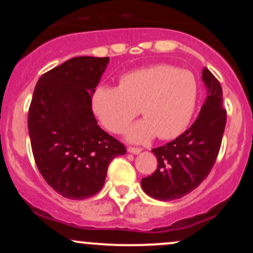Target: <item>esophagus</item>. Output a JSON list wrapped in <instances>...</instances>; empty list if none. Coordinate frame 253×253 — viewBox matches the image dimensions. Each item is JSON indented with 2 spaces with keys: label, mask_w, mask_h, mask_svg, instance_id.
Wrapping results in <instances>:
<instances>
[{
  "label": "esophagus",
  "mask_w": 253,
  "mask_h": 253,
  "mask_svg": "<svg viewBox=\"0 0 253 253\" xmlns=\"http://www.w3.org/2000/svg\"><path fill=\"white\" fill-rule=\"evenodd\" d=\"M128 152L133 153V155H138V153L141 152V149H139V147H128Z\"/></svg>",
  "instance_id": "esophagus-1"
}]
</instances>
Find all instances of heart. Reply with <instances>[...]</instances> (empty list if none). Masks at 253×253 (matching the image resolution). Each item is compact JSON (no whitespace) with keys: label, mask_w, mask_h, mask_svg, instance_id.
<instances>
[{"label":"heart","mask_w":253,"mask_h":253,"mask_svg":"<svg viewBox=\"0 0 253 253\" xmlns=\"http://www.w3.org/2000/svg\"><path fill=\"white\" fill-rule=\"evenodd\" d=\"M196 78L172 65H155L121 77L120 86L103 85L92 97V110L107 129L121 133L139 114L127 133L135 143L156 134L161 139L178 136L189 125L197 102Z\"/></svg>","instance_id":"b5f03b06"}]
</instances>
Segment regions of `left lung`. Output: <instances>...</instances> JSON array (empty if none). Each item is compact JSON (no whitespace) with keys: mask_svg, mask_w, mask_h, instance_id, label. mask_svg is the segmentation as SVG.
<instances>
[{"mask_svg":"<svg viewBox=\"0 0 253 253\" xmlns=\"http://www.w3.org/2000/svg\"><path fill=\"white\" fill-rule=\"evenodd\" d=\"M202 81L207 97L195 123L175 140L152 150L158 165L152 175L141 179V188L153 199H181L205 181L215 163L227 115L221 85L207 68L202 70Z\"/></svg>","mask_w":253,"mask_h":253,"instance_id":"8db88e82","label":"left lung"}]
</instances>
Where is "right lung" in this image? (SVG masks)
<instances>
[{"label":"right lung","mask_w":253,"mask_h":253,"mask_svg":"<svg viewBox=\"0 0 253 253\" xmlns=\"http://www.w3.org/2000/svg\"><path fill=\"white\" fill-rule=\"evenodd\" d=\"M109 57H75L43 74L28 110L34 161L59 195L84 200L103 187L110 162L124 144L97 125L91 97Z\"/></svg>","instance_id":"add662e5"}]
</instances>
